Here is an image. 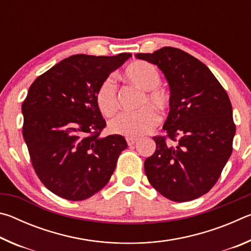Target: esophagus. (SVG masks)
Listing matches in <instances>:
<instances>
[{
	"mask_svg": "<svg viewBox=\"0 0 251 251\" xmlns=\"http://www.w3.org/2000/svg\"><path fill=\"white\" fill-rule=\"evenodd\" d=\"M126 141H127V144H128V146H131V145H134L135 143L138 142V138H136V137H127Z\"/></svg>",
	"mask_w": 251,
	"mask_h": 251,
	"instance_id": "34e87169",
	"label": "esophagus"
}]
</instances>
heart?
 Here are the masks:
<instances>
[{"label": "heart", "instance_id": "heart-1", "mask_svg": "<svg viewBox=\"0 0 251 251\" xmlns=\"http://www.w3.org/2000/svg\"><path fill=\"white\" fill-rule=\"evenodd\" d=\"M124 78L145 91L142 105L150 103L158 109H165L169 105V95L159 87L160 73L154 65L143 61H136L126 67ZM95 101L100 112L110 116L117 109L116 84L112 77L105 78L96 91ZM158 115L151 106H145L136 112H123L108 123V129L113 134L126 137H136L151 131L158 123Z\"/></svg>", "mask_w": 251, "mask_h": 251}]
</instances>
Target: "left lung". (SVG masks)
I'll list each match as a JSON object with an SVG mask.
<instances>
[{"mask_svg":"<svg viewBox=\"0 0 251 251\" xmlns=\"http://www.w3.org/2000/svg\"><path fill=\"white\" fill-rule=\"evenodd\" d=\"M135 57L158 67L171 88L163 129L175 143L154 137L146 176L169 201H193L214 187L231 155L236 126L230 100L210 70L179 49L165 46Z\"/></svg>","mask_w":251,"mask_h":251,"instance_id":"8db88e82","label":"left lung"}]
</instances>
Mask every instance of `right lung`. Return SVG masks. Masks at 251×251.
Returning a JSON list of instances; mask_svg holds the SVG:
<instances>
[{"label":"right lung","instance_id":"1","mask_svg":"<svg viewBox=\"0 0 251 251\" xmlns=\"http://www.w3.org/2000/svg\"><path fill=\"white\" fill-rule=\"evenodd\" d=\"M131 56L77 54L39 76L22 104L23 137L34 171L50 192L84 201L107 184L121 152V135L101 137L106 126L95 101L100 84Z\"/></svg>","mask_w":251,"mask_h":251}]
</instances>
